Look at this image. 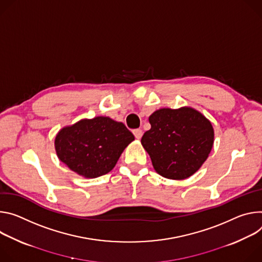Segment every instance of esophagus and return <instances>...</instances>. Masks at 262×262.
<instances>
[{"mask_svg": "<svg viewBox=\"0 0 262 262\" xmlns=\"http://www.w3.org/2000/svg\"><path fill=\"white\" fill-rule=\"evenodd\" d=\"M133 134H134V136H135L137 139H139V138H141V136H142V130H141V129H134V130H133Z\"/></svg>", "mask_w": 262, "mask_h": 262, "instance_id": "34e87169", "label": "esophagus"}]
</instances>
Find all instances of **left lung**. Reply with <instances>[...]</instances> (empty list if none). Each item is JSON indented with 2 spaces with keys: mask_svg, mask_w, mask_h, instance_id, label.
Segmentation results:
<instances>
[{
  "mask_svg": "<svg viewBox=\"0 0 262 262\" xmlns=\"http://www.w3.org/2000/svg\"><path fill=\"white\" fill-rule=\"evenodd\" d=\"M151 129L141 144L160 176L182 180L190 177L207 159L214 132L211 123L196 110L163 108L150 118Z\"/></svg>",
  "mask_w": 262,
  "mask_h": 262,
  "instance_id": "1",
  "label": "left lung"
}]
</instances>
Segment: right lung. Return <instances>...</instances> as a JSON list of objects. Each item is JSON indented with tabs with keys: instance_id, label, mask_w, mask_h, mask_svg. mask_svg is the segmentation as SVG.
<instances>
[{
	"instance_id": "add662e5",
	"label": "right lung",
	"mask_w": 262,
	"mask_h": 262,
	"mask_svg": "<svg viewBox=\"0 0 262 262\" xmlns=\"http://www.w3.org/2000/svg\"><path fill=\"white\" fill-rule=\"evenodd\" d=\"M134 135L123 123L106 116L82 120L59 131L55 149L59 159L85 178L109 172Z\"/></svg>"
}]
</instances>
